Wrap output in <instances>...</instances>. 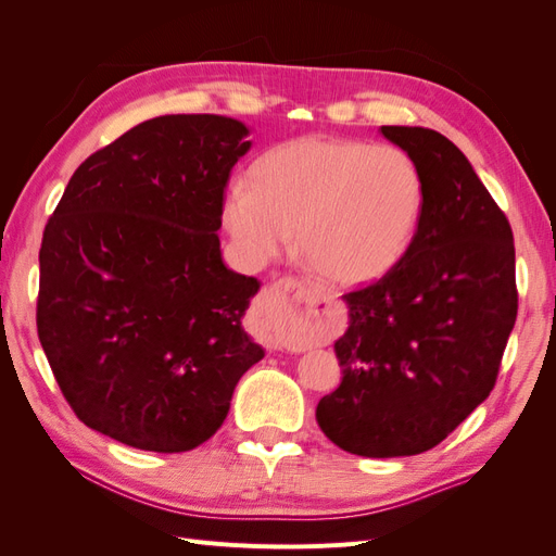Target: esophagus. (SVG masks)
Listing matches in <instances>:
<instances>
[{"instance_id": "esophagus-1", "label": "esophagus", "mask_w": 556, "mask_h": 556, "mask_svg": "<svg viewBox=\"0 0 556 556\" xmlns=\"http://www.w3.org/2000/svg\"><path fill=\"white\" fill-rule=\"evenodd\" d=\"M323 299L304 280L285 278L266 292L260 306L264 341L271 348H294L313 329L315 304Z\"/></svg>"}]
</instances>
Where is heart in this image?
Listing matches in <instances>:
<instances>
[{
  "mask_svg": "<svg viewBox=\"0 0 556 556\" xmlns=\"http://www.w3.org/2000/svg\"><path fill=\"white\" fill-rule=\"evenodd\" d=\"M425 178L396 146L304 137L264 153L250 185L225 192L223 220L252 262L294 241L311 271L341 288L390 276L417 237Z\"/></svg>",
  "mask_w": 556,
  "mask_h": 556,
  "instance_id": "heart-1",
  "label": "heart"
}]
</instances>
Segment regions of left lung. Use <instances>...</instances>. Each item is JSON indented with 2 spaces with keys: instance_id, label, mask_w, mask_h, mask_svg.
Listing matches in <instances>:
<instances>
[{
  "instance_id": "obj_1",
  "label": "left lung",
  "mask_w": 556,
  "mask_h": 556,
  "mask_svg": "<svg viewBox=\"0 0 556 556\" xmlns=\"http://www.w3.org/2000/svg\"><path fill=\"white\" fill-rule=\"evenodd\" d=\"M380 131L422 172L425 215L394 271L343 296V380L315 417L341 450L390 459L439 445L490 396L517 288L513 229L462 150L427 127Z\"/></svg>"
}]
</instances>
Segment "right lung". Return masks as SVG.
I'll return each mask as SVG.
<instances>
[{"label": "right lung", "instance_id": "obj_1", "mask_svg": "<svg viewBox=\"0 0 556 556\" xmlns=\"http://www.w3.org/2000/svg\"><path fill=\"white\" fill-rule=\"evenodd\" d=\"M227 115H160L83 162L39 250V341L80 422L188 452L264 357L243 329L260 280L223 262V194L250 150Z\"/></svg>", "mask_w": 556, "mask_h": 556}]
</instances>
